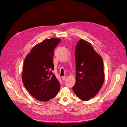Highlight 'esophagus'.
Segmentation results:
<instances>
[{"label":"esophagus","instance_id":"obj_1","mask_svg":"<svg viewBox=\"0 0 127 127\" xmlns=\"http://www.w3.org/2000/svg\"><path fill=\"white\" fill-rule=\"evenodd\" d=\"M66 76H63V77H62V79H63V80H64L65 79H66Z\"/></svg>","mask_w":127,"mask_h":127}]
</instances>
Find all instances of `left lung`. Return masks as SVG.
Returning <instances> with one entry per match:
<instances>
[{
	"label": "left lung",
	"instance_id": "obj_1",
	"mask_svg": "<svg viewBox=\"0 0 127 127\" xmlns=\"http://www.w3.org/2000/svg\"><path fill=\"white\" fill-rule=\"evenodd\" d=\"M91 45L81 39L75 50L76 80L72 90L77 97L85 101L97 94L104 80L102 58Z\"/></svg>",
	"mask_w": 127,
	"mask_h": 127
}]
</instances>
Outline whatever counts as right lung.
I'll return each instance as SVG.
<instances>
[{
    "mask_svg": "<svg viewBox=\"0 0 127 127\" xmlns=\"http://www.w3.org/2000/svg\"><path fill=\"white\" fill-rule=\"evenodd\" d=\"M61 40L45 39L33 48L24 61L22 81L26 90L38 100L47 102L54 98L60 84L52 71L53 51Z\"/></svg>",
    "mask_w": 127,
    "mask_h": 127,
    "instance_id": "right-lung-1",
    "label": "right lung"
}]
</instances>
